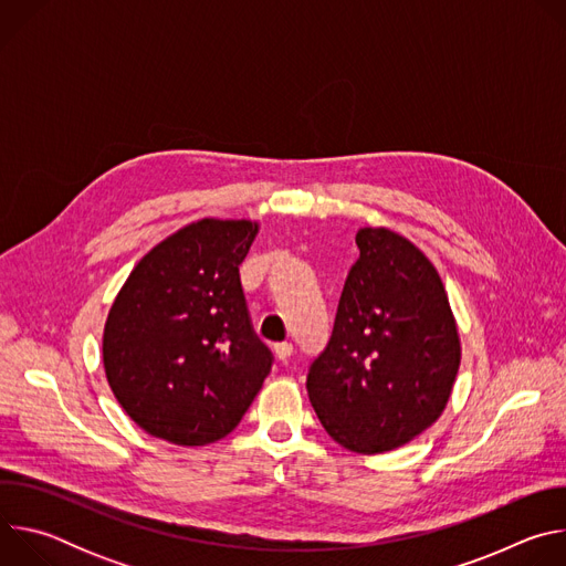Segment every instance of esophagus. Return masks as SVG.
<instances>
[{
    "mask_svg": "<svg viewBox=\"0 0 566 566\" xmlns=\"http://www.w3.org/2000/svg\"><path fill=\"white\" fill-rule=\"evenodd\" d=\"M273 352H275L277 360L286 363V360L291 358V354H293V345H291V343H277V345L273 347Z\"/></svg>",
    "mask_w": 566,
    "mask_h": 566,
    "instance_id": "esophagus-1",
    "label": "esophagus"
}]
</instances>
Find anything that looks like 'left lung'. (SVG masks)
Instances as JSON below:
<instances>
[{
    "instance_id": "1",
    "label": "left lung",
    "mask_w": 566,
    "mask_h": 566,
    "mask_svg": "<svg viewBox=\"0 0 566 566\" xmlns=\"http://www.w3.org/2000/svg\"><path fill=\"white\" fill-rule=\"evenodd\" d=\"M334 334L306 376L311 406L358 454L410 443L446 410L461 363L457 322L434 264L402 234L360 228Z\"/></svg>"
}]
</instances>
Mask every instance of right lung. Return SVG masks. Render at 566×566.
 I'll list each match as a JSON object with an SVG mask.
<instances>
[{
    "label": "right lung",
    "mask_w": 566,
    "mask_h": 566,
    "mask_svg": "<svg viewBox=\"0 0 566 566\" xmlns=\"http://www.w3.org/2000/svg\"><path fill=\"white\" fill-rule=\"evenodd\" d=\"M260 230L201 219L156 244L118 291L103 334L107 382L156 439L206 446L251 408L273 356L255 336L239 264Z\"/></svg>",
    "instance_id": "right-lung-1"
}]
</instances>
